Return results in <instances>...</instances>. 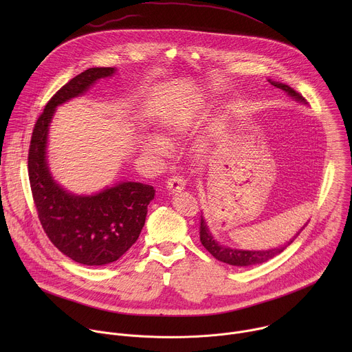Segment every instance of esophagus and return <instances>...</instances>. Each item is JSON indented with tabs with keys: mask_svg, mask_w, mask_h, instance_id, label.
I'll return each instance as SVG.
<instances>
[{
	"mask_svg": "<svg viewBox=\"0 0 352 352\" xmlns=\"http://www.w3.org/2000/svg\"><path fill=\"white\" fill-rule=\"evenodd\" d=\"M185 188V179L179 175H173L168 181H167V189L173 193L175 192H181Z\"/></svg>",
	"mask_w": 352,
	"mask_h": 352,
	"instance_id": "esophagus-1",
	"label": "esophagus"
}]
</instances>
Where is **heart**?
<instances>
[{
  "label": "heart",
  "instance_id": "heart-1",
  "mask_svg": "<svg viewBox=\"0 0 352 352\" xmlns=\"http://www.w3.org/2000/svg\"><path fill=\"white\" fill-rule=\"evenodd\" d=\"M193 121L190 117H170L164 121V135L167 140H174L185 133H188L193 128ZM144 147L147 152L153 155H166L168 152V143L159 138L150 136L147 138Z\"/></svg>",
  "mask_w": 352,
  "mask_h": 352
}]
</instances>
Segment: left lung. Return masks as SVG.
I'll use <instances>...</instances> for the list:
<instances>
[{
  "label": "left lung",
  "instance_id": "8db88e82",
  "mask_svg": "<svg viewBox=\"0 0 352 352\" xmlns=\"http://www.w3.org/2000/svg\"><path fill=\"white\" fill-rule=\"evenodd\" d=\"M270 83L284 91H287L289 96H292L294 98H296L298 102H302L305 103V98L300 96L296 90H294L292 87L284 85V83H278V82H272ZM305 227V226H304ZM302 227V228H304ZM302 231V230H300ZM299 231V232H300ZM299 232L292 238L289 239L287 243H284V246L281 248H274V249H269V250H238V249H231V248H227V246H221L219 245L213 235L209 232V228L204 220V217L200 219V242H202V245L209 250V252L220 262H224V263H228V265H232V266H252V265H259V263H265L267 262L269 259L274 258L276 255L281 254L283 250L292 243V241L299 235Z\"/></svg>",
  "mask_w": 352,
  "mask_h": 352
}]
</instances>
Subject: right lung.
<instances>
[{
    "instance_id": "1",
    "label": "right lung",
    "mask_w": 352,
    "mask_h": 352,
    "mask_svg": "<svg viewBox=\"0 0 352 352\" xmlns=\"http://www.w3.org/2000/svg\"><path fill=\"white\" fill-rule=\"evenodd\" d=\"M114 68H89L64 85L38 116L30 139L28 173L40 224L64 255L86 266L118 261L136 242L144 226L152 185L121 182L93 196H75L57 185L48 171L45 144L56 107L85 93Z\"/></svg>"
}]
</instances>
